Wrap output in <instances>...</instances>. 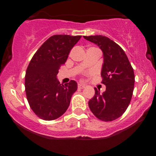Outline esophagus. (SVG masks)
Listing matches in <instances>:
<instances>
[{
	"label": "esophagus",
	"instance_id": "1",
	"mask_svg": "<svg viewBox=\"0 0 156 156\" xmlns=\"http://www.w3.org/2000/svg\"><path fill=\"white\" fill-rule=\"evenodd\" d=\"M78 89H83V88H85V86L83 85V84H78Z\"/></svg>",
	"mask_w": 156,
	"mask_h": 156
}]
</instances>
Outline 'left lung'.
Returning <instances> with one entry per match:
<instances>
[{"instance_id":"left-lung-1","label":"left lung","mask_w":156,"mask_h":156,"mask_svg":"<svg viewBox=\"0 0 156 156\" xmlns=\"http://www.w3.org/2000/svg\"><path fill=\"white\" fill-rule=\"evenodd\" d=\"M83 38L103 51L102 83L106 87L103 94L94 88V96L89 101V108L101 120L113 121L124 114L131 101L135 82L133 69L125 51L112 39L101 35L83 36Z\"/></svg>"}]
</instances>
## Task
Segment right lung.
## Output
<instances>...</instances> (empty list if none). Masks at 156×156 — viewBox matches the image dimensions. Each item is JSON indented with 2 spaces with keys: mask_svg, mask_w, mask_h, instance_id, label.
I'll use <instances>...</instances> for the list:
<instances>
[{
  "mask_svg": "<svg viewBox=\"0 0 156 156\" xmlns=\"http://www.w3.org/2000/svg\"><path fill=\"white\" fill-rule=\"evenodd\" d=\"M80 37L52 36L37 50L28 64L25 76L27 100L36 115L44 120H53L64 114L78 89L73 80L60 84L57 74Z\"/></svg>",
  "mask_w": 156,
  "mask_h": 156,
  "instance_id": "obj_1",
  "label": "right lung"
}]
</instances>
